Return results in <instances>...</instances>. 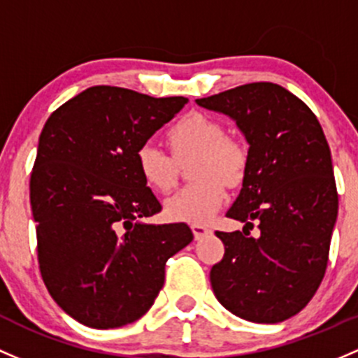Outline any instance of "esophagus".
Returning a JSON list of instances; mask_svg holds the SVG:
<instances>
[{
	"label": "esophagus",
	"instance_id": "34e87169",
	"mask_svg": "<svg viewBox=\"0 0 358 358\" xmlns=\"http://www.w3.org/2000/svg\"><path fill=\"white\" fill-rule=\"evenodd\" d=\"M191 231H193L194 238L200 239L210 233V227L205 226V224H193V226H191Z\"/></svg>",
	"mask_w": 358,
	"mask_h": 358
}]
</instances>
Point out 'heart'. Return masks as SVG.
<instances>
[{"label": "heart", "mask_w": 358, "mask_h": 358, "mask_svg": "<svg viewBox=\"0 0 358 358\" xmlns=\"http://www.w3.org/2000/svg\"><path fill=\"white\" fill-rule=\"evenodd\" d=\"M222 134V125L203 113H187L169 131L176 158L196 157L191 169V178L196 180L165 201V215L171 220L206 222L226 201L227 184L236 186L245 178L246 148L238 139ZM136 169L143 182L157 193H169L178 182L176 162L150 143L136 153Z\"/></svg>", "instance_id": "b5f03b06"}]
</instances>
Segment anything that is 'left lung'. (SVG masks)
Returning a JSON list of instances; mask_svg holds the SVG:
<instances>
[{"instance_id":"left-lung-1","label":"left lung","mask_w":358,"mask_h":358,"mask_svg":"<svg viewBox=\"0 0 358 358\" xmlns=\"http://www.w3.org/2000/svg\"><path fill=\"white\" fill-rule=\"evenodd\" d=\"M196 105L233 119L248 143L243 186L229 219L252 227L220 233L224 259L210 271L217 300L250 322L275 324L301 310L324 278L338 217L331 150L312 110L288 90L253 83Z\"/></svg>"}]
</instances>
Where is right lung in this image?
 <instances>
[{"label": "right lung", "instance_id": "add662e5", "mask_svg": "<svg viewBox=\"0 0 358 358\" xmlns=\"http://www.w3.org/2000/svg\"><path fill=\"white\" fill-rule=\"evenodd\" d=\"M186 101L93 86L44 124L31 176L39 268L58 307L84 326L145 315L165 262L193 241L184 222H145L162 205L136 169L138 150Z\"/></svg>", "mask_w": 358, "mask_h": 358}]
</instances>
